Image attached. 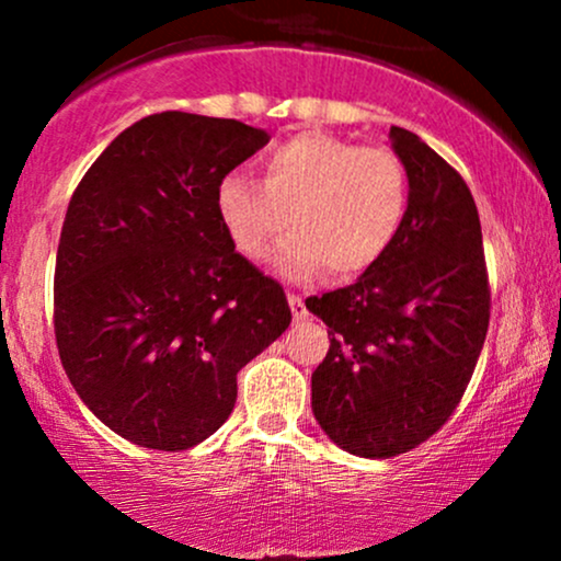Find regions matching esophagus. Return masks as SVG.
I'll use <instances>...</instances> for the list:
<instances>
[{
	"label": "esophagus",
	"mask_w": 561,
	"mask_h": 561,
	"mask_svg": "<svg viewBox=\"0 0 561 561\" xmlns=\"http://www.w3.org/2000/svg\"><path fill=\"white\" fill-rule=\"evenodd\" d=\"M289 308H293V317H295V321H302V319H308V308H306V300L300 298V295H289Z\"/></svg>",
	"instance_id": "1"
}]
</instances>
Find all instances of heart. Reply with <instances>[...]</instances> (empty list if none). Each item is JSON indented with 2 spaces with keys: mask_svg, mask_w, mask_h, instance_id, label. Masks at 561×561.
Wrapping results in <instances>:
<instances>
[{
  "mask_svg": "<svg viewBox=\"0 0 561 561\" xmlns=\"http://www.w3.org/2000/svg\"><path fill=\"white\" fill-rule=\"evenodd\" d=\"M261 184L227 173L216 216L244 259L261 261L282 229L276 268L289 279L358 276L390 250L409 214L411 184L388 147H362L324 131L276 141L259 160Z\"/></svg>",
  "mask_w": 561,
  "mask_h": 561,
  "instance_id": "b5f03b06",
  "label": "heart"
}]
</instances>
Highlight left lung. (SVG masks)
I'll return each instance as SVG.
<instances>
[{"label":"left lung","instance_id":"obj_1","mask_svg":"<svg viewBox=\"0 0 561 561\" xmlns=\"http://www.w3.org/2000/svg\"><path fill=\"white\" fill-rule=\"evenodd\" d=\"M390 141L411 184L396 242L358 282L306 300L332 334L311 377L313 416L364 459L405 454L448 422L491 321L467 182L416 134L392 126Z\"/></svg>","mask_w":561,"mask_h":561}]
</instances>
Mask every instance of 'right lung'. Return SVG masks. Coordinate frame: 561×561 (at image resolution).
<instances>
[{
	"label": "right lung",
	"instance_id": "add662e5",
	"mask_svg": "<svg viewBox=\"0 0 561 561\" xmlns=\"http://www.w3.org/2000/svg\"><path fill=\"white\" fill-rule=\"evenodd\" d=\"M268 141L165 111L118 134L68 203L55 261L62 369L102 424L186 450L237 401V371L287 330L285 289L234 250L216 184Z\"/></svg>",
	"mask_w": 561,
	"mask_h": 561
}]
</instances>
